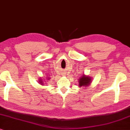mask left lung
<instances>
[{
    "mask_svg": "<svg viewBox=\"0 0 130 130\" xmlns=\"http://www.w3.org/2000/svg\"><path fill=\"white\" fill-rule=\"evenodd\" d=\"M91 77H89V75H86L84 74L83 76L80 77L78 79V83H79V87H89V85H90L91 83Z\"/></svg>",
    "mask_w": 130,
    "mask_h": 130,
    "instance_id": "obj_1",
    "label": "left lung"
}]
</instances>
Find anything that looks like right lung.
<instances>
[{"mask_svg": "<svg viewBox=\"0 0 130 130\" xmlns=\"http://www.w3.org/2000/svg\"><path fill=\"white\" fill-rule=\"evenodd\" d=\"M39 78V81H38V82H39V83H40V84H41V85H43V84H44V83H46V80H49V79H50V77H47L46 78ZM44 79V80H43V79Z\"/></svg>", "mask_w": 130, "mask_h": 130, "instance_id": "add662e5", "label": "right lung"}]
</instances>
